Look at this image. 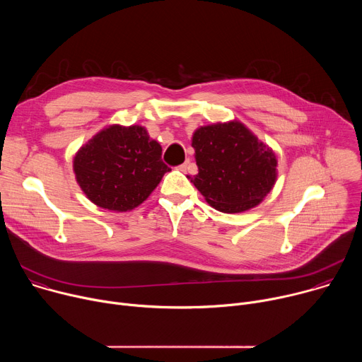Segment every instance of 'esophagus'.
<instances>
[{"label": "esophagus", "mask_w": 362, "mask_h": 362, "mask_svg": "<svg viewBox=\"0 0 362 362\" xmlns=\"http://www.w3.org/2000/svg\"><path fill=\"white\" fill-rule=\"evenodd\" d=\"M189 165H190V162H189V160H186V162H185V163H182L177 169H179L180 172H186V170H187V168H189Z\"/></svg>", "instance_id": "obj_1"}]
</instances>
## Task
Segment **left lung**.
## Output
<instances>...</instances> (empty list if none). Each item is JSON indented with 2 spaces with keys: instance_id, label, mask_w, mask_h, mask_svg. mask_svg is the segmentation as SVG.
<instances>
[{
  "instance_id": "1",
  "label": "left lung",
  "mask_w": 362,
  "mask_h": 362,
  "mask_svg": "<svg viewBox=\"0 0 362 362\" xmlns=\"http://www.w3.org/2000/svg\"><path fill=\"white\" fill-rule=\"evenodd\" d=\"M192 146L199 173L187 179L221 212L255 208L275 185V153L236 120L197 129Z\"/></svg>"
}]
</instances>
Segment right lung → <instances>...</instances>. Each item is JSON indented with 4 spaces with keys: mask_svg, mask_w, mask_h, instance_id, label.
Wrapping results in <instances>:
<instances>
[{
    "mask_svg": "<svg viewBox=\"0 0 362 362\" xmlns=\"http://www.w3.org/2000/svg\"><path fill=\"white\" fill-rule=\"evenodd\" d=\"M77 183L103 209L127 212L170 172L162 160V146L141 126H109L84 144L74 158Z\"/></svg>",
    "mask_w": 362,
    "mask_h": 362,
    "instance_id": "add662e5",
    "label": "right lung"
}]
</instances>
